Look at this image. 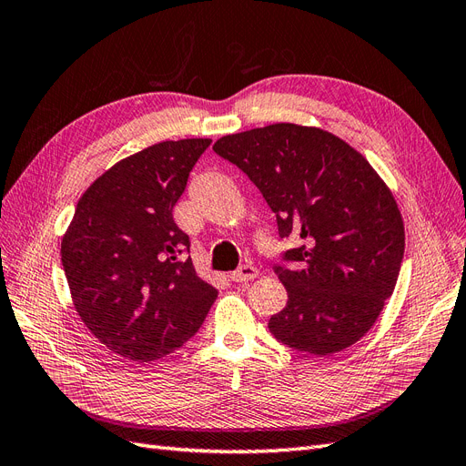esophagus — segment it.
Segmentation results:
<instances>
[{"label":"esophagus","instance_id":"34e87169","mask_svg":"<svg viewBox=\"0 0 466 466\" xmlns=\"http://www.w3.org/2000/svg\"><path fill=\"white\" fill-rule=\"evenodd\" d=\"M258 277V269L254 268V265L249 263H244L238 268L234 273H230V279L236 283H244V281H251V279Z\"/></svg>","mask_w":466,"mask_h":466}]
</instances>
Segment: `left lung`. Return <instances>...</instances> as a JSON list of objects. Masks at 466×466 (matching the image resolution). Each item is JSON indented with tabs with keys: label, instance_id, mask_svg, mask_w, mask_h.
<instances>
[{
	"label": "left lung",
	"instance_id": "8db88e82",
	"mask_svg": "<svg viewBox=\"0 0 466 466\" xmlns=\"http://www.w3.org/2000/svg\"><path fill=\"white\" fill-rule=\"evenodd\" d=\"M244 171L295 248L273 271L287 307L269 318L277 341L324 357L361 339L390 299L404 258V224L367 159L338 137L290 123L228 135L212 146Z\"/></svg>",
	"mask_w": 466,
	"mask_h": 466
}]
</instances>
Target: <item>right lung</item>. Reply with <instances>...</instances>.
Masks as SVG:
<instances>
[{"label": "right lung", "instance_id": "obj_1", "mask_svg": "<svg viewBox=\"0 0 466 466\" xmlns=\"http://www.w3.org/2000/svg\"><path fill=\"white\" fill-rule=\"evenodd\" d=\"M208 138L167 140L125 157L91 185L62 240L76 310L130 361H157L187 343L218 290L198 279L174 220Z\"/></svg>", "mask_w": 466, "mask_h": 466}]
</instances>
